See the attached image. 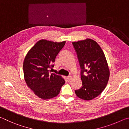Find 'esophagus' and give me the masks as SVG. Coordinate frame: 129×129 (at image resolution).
Listing matches in <instances>:
<instances>
[{"instance_id":"34e87169","label":"esophagus","mask_w":129,"mask_h":129,"mask_svg":"<svg viewBox=\"0 0 129 129\" xmlns=\"http://www.w3.org/2000/svg\"><path fill=\"white\" fill-rule=\"evenodd\" d=\"M72 76H68V77H67V80L68 81H70L71 80V79H72Z\"/></svg>"}]
</instances>
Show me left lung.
Listing matches in <instances>:
<instances>
[{"instance_id":"8db88e82","label":"left lung","mask_w":129,"mask_h":129,"mask_svg":"<svg viewBox=\"0 0 129 129\" xmlns=\"http://www.w3.org/2000/svg\"><path fill=\"white\" fill-rule=\"evenodd\" d=\"M72 44L77 53L82 82V86L75 90L76 94L82 100H93L108 84L110 73L105 56L97 43L91 39L73 42Z\"/></svg>"}]
</instances>
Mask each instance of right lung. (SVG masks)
I'll return each instance as SVG.
<instances>
[{
  "instance_id": "1",
  "label": "right lung",
  "mask_w": 129,
  "mask_h": 129,
  "mask_svg": "<svg viewBox=\"0 0 129 129\" xmlns=\"http://www.w3.org/2000/svg\"><path fill=\"white\" fill-rule=\"evenodd\" d=\"M65 41H38L29 50L23 62L24 76L28 86L43 100L53 98L59 94L65 80L55 73H49L56 56Z\"/></svg>"
}]
</instances>
